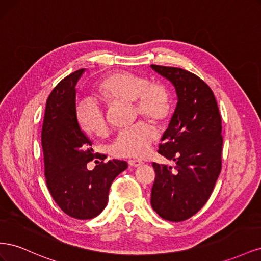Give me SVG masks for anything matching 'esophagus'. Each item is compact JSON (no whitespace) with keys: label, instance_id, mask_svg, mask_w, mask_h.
<instances>
[{"label":"esophagus","instance_id":"obj_1","mask_svg":"<svg viewBox=\"0 0 261 261\" xmlns=\"http://www.w3.org/2000/svg\"><path fill=\"white\" fill-rule=\"evenodd\" d=\"M143 163L144 162L140 160H129L128 161V165L133 168H138V167H140V165H143Z\"/></svg>","mask_w":261,"mask_h":261}]
</instances>
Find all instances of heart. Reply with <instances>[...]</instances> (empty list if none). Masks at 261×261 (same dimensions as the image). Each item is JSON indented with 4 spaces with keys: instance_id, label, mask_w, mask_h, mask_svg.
Returning a JSON list of instances; mask_svg holds the SVG:
<instances>
[{
    "instance_id": "heart-1",
    "label": "heart",
    "mask_w": 261,
    "mask_h": 261,
    "mask_svg": "<svg viewBox=\"0 0 261 261\" xmlns=\"http://www.w3.org/2000/svg\"><path fill=\"white\" fill-rule=\"evenodd\" d=\"M99 98L108 106L132 102L135 115L154 123L167 122L171 112L170 94L163 84L149 82L143 75L115 72L108 75L97 86ZM76 121L87 134L102 137L108 133V121L103 110L90 100L78 101L75 108ZM158 134L152 125L139 121L132 127L117 134L111 153L116 158H141L150 150Z\"/></svg>"
}]
</instances>
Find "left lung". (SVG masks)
Instances as JSON below:
<instances>
[{
    "label": "left lung",
    "instance_id": "left-lung-1",
    "mask_svg": "<svg viewBox=\"0 0 261 261\" xmlns=\"http://www.w3.org/2000/svg\"><path fill=\"white\" fill-rule=\"evenodd\" d=\"M151 67L177 93L176 109L158 150L176 167L152 164L151 206L162 219L180 222L196 215L215 188L222 168V122L215 94L201 78L179 67Z\"/></svg>",
    "mask_w": 261,
    "mask_h": 261
}]
</instances>
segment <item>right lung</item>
Instances as JSON below:
<instances>
[{
  "label": "right lung",
  "mask_w": 261,
  "mask_h": 261,
  "mask_svg": "<svg viewBox=\"0 0 261 261\" xmlns=\"http://www.w3.org/2000/svg\"><path fill=\"white\" fill-rule=\"evenodd\" d=\"M84 70L66 76L51 91L46 100L41 144L45 181L54 201L67 216L88 220L106 208L112 181L127 168V163L105 162V155L93 153L91 140L76 121L75 87ZM94 157L101 162L89 171L86 163Z\"/></svg>",
  "instance_id": "1"
}]
</instances>
